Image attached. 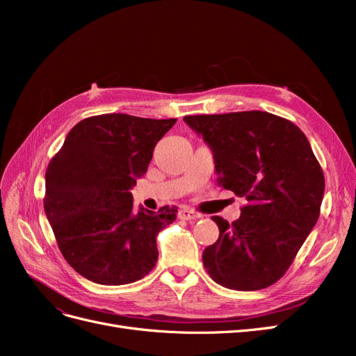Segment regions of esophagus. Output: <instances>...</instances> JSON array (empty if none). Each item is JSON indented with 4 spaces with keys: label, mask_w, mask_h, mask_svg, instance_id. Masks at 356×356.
Masks as SVG:
<instances>
[{
    "label": "esophagus",
    "mask_w": 356,
    "mask_h": 356,
    "mask_svg": "<svg viewBox=\"0 0 356 356\" xmlns=\"http://www.w3.org/2000/svg\"><path fill=\"white\" fill-rule=\"evenodd\" d=\"M202 215L197 213L196 211H193L190 208H181L179 209V218L181 220H186V221H195L197 218H200Z\"/></svg>",
    "instance_id": "34e87169"
}]
</instances>
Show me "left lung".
<instances>
[{
  "instance_id": "left-lung-1",
  "label": "left lung",
  "mask_w": 356,
  "mask_h": 356,
  "mask_svg": "<svg viewBox=\"0 0 356 356\" xmlns=\"http://www.w3.org/2000/svg\"><path fill=\"white\" fill-rule=\"evenodd\" d=\"M211 148L220 186L245 197L241 218L212 217L220 238L203 266L221 286L255 291L273 285L319 218L325 179L306 135L264 111L187 115Z\"/></svg>"
}]
</instances>
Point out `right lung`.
<instances>
[{
    "mask_svg": "<svg viewBox=\"0 0 356 356\" xmlns=\"http://www.w3.org/2000/svg\"><path fill=\"white\" fill-rule=\"evenodd\" d=\"M177 118L127 114L84 118L46 170L44 212L58 246L75 272L99 285H126L156 266L157 236L177 208L134 209L131 191L156 144Z\"/></svg>",
    "mask_w": 356,
    "mask_h": 356,
    "instance_id": "right-lung-1",
    "label": "right lung"
}]
</instances>
